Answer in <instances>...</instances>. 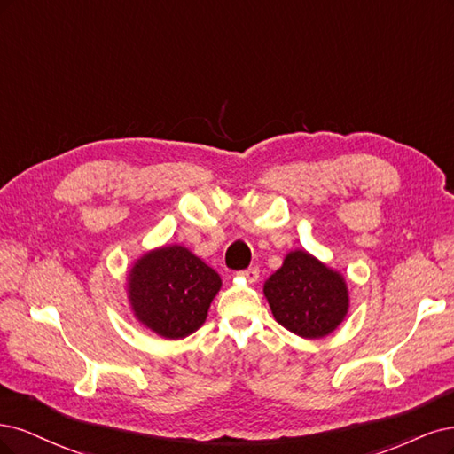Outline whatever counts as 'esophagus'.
I'll return each mask as SVG.
<instances>
[{
    "label": "esophagus",
    "mask_w": 454,
    "mask_h": 454,
    "mask_svg": "<svg viewBox=\"0 0 454 454\" xmlns=\"http://www.w3.org/2000/svg\"><path fill=\"white\" fill-rule=\"evenodd\" d=\"M239 275L245 277V279H247L248 283H256L258 277H260V270H258V266H253V268H248V270L241 271Z\"/></svg>",
    "instance_id": "esophagus-1"
}]
</instances>
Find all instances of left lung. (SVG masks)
Segmentation results:
<instances>
[{
  "label": "left lung",
  "instance_id": "left-lung-1",
  "mask_svg": "<svg viewBox=\"0 0 454 454\" xmlns=\"http://www.w3.org/2000/svg\"><path fill=\"white\" fill-rule=\"evenodd\" d=\"M277 323L305 340H320L338 328L348 311L345 277L301 248L264 283Z\"/></svg>",
  "mask_w": 454,
  "mask_h": 454
}]
</instances>
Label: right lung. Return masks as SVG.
<instances>
[{
  "mask_svg": "<svg viewBox=\"0 0 454 454\" xmlns=\"http://www.w3.org/2000/svg\"><path fill=\"white\" fill-rule=\"evenodd\" d=\"M223 281L183 245L145 253L128 271V300L139 323L166 340H181L207 318Z\"/></svg>",
  "mask_w": 454,
  "mask_h": 454,
  "instance_id": "obj_1",
  "label": "right lung"
}]
</instances>
